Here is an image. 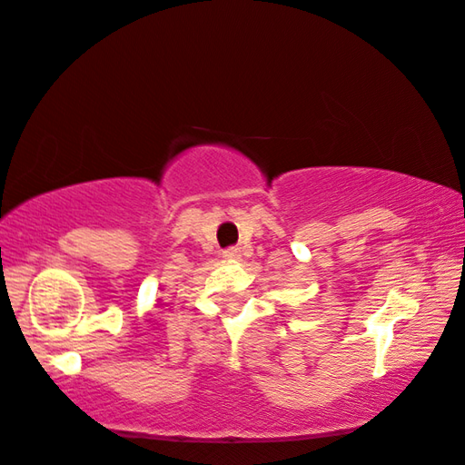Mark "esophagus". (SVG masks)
Returning <instances> with one entry per match:
<instances>
[{
  "label": "esophagus",
  "instance_id": "obj_1",
  "mask_svg": "<svg viewBox=\"0 0 465 465\" xmlns=\"http://www.w3.org/2000/svg\"><path fill=\"white\" fill-rule=\"evenodd\" d=\"M222 255H223V260H230V262L240 260V250L238 248H227Z\"/></svg>",
  "mask_w": 465,
  "mask_h": 465
}]
</instances>
